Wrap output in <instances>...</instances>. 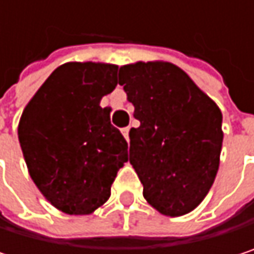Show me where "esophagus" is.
Here are the masks:
<instances>
[{
    "label": "esophagus",
    "mask_w": 254,
    "mask_h": 254,
    "mask_svg": "<svg viewBox=\"0 0 254 254\" xmlns=\"http://www.w3.org/2000/svg\"><path fill=\"white\" fill-rule=\"evenodd\" d=\"M122 133H124L125 139H127V141H129V127H124V129H122Z\"/></svg>",
    "instance_id": "esophagus-1"
}]
</instances>
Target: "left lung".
Returning <instances> with one entry per match:
<instances>
[{
  "label": "left lung",
  "instance_id": "1",
  "mask_svg": "<svg viewBox=\"0 0 254 254\" xmlns=\"http://www.w3.org/2000/svg\"><path fill=\"white\" fill-rule=\"evenodd\" d=\"M119 83L139 121L129 130V162L144 198L166 216L191 212L218 174L224 139L219 107L166 62L124 66Z\"/></svg>",
  "mask_w": 254,
  "mask_h": 254
}]
</instances>
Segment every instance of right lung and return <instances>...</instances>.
<instances>
[{
	"instance_id": "add662e5",
	"label": "right lung",
	"mask_w": 254,
	"mask_h": 254,
	"mask_svg": "<svg viewBox=\"0 0 254 254\" xmlns=\"http://www.w3.org/2000/svg\"><path fill=\"white\" fill-rule=\"evenodd\" d=\"M118 85V66L66 63L23 110L19 141L38 190L59 210L89 215L110 197L127 142L100 101Z\"/></svg>"
}]
</instances>
